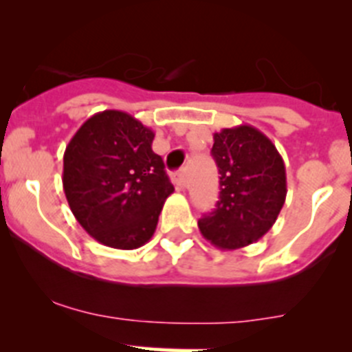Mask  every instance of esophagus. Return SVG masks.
<instances>
[{
    "mask_svg": "<svg viewBox=\"0 0 352 352\" xmlns=\"http://www.w3.org/2000/svg\"><path fill=\"white\" fill-rule=\"evenodd\" d=\"M174 178H176V183H178L179 186H182V188H185V169H182V170H178V173L174 174Z\"/></svg>",
    "mask_w": 352,
    "mask_h": 352,
    "instance_id": "1",
    "label": "esophagus"
}]
</instances>
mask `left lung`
I'll use <instances>...</instances> for the list:
<instances>
[{"mask_svg":"<svg viewBox=\"0 0 352 352\" xmlns=\"http://www.w3.org/2000/svg\"><path fill=\"white\" fill-rule=\"evenodd\" d=\"M219 200L199 219L204 239L223 250L257 242L278 217L287 197L285 164L266 135L249 124L214 133Z\"/></svg>","mask_w":352,"mask_h":352,"instance_id":"8db88e82","label":"left lung"}]
</instances>
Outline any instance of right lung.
<instances>
[{
  "instance_id": "1",
  "label": "right lung",
  "mask_w": 352,
  "mask_h": 352,
  "mask_svg": "<svg viewBox=\"0 0 352 352\" xmlns=\"http://www.w3.org/2000/svg\"><path fill=\"white\" fill-rule=\"evenodd\" d=\"M155 133L120 110L89 117L63 153V192L78 223L107 247L133 250L155 233L159 214L174 192Z\"/></svg>"
}]
</instances>
